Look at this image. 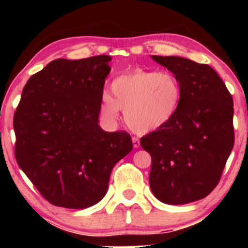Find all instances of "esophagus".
Returning a JSON list of instances; mask_svg holds the SVG:
<instances>
[{
	"mask_svg": "<svg viewBox=\"0 0 248 248\" xmlns=\"http://www.w3.org/2000/svg\"><path fill=\"white\" fill-rule=\"evenodd\" d=\"M132 141H133V147L134 148L140 147V140H139V138H135V136H134V138L132 139Z\"/></svg>",
	"mask_w": 248,
	"mask_h": 248,
	"instance_id": "obj_1",
	"label": "esophagus"
}]
</instances>
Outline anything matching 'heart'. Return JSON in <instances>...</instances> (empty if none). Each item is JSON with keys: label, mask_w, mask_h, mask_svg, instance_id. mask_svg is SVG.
I'll list each match as a JSON object with an SVG mask.
<instances>
[{"label": "heart", "mask_w": 248, "mask_h": 248, "mask_svg": "<svg viewBox=\"0 0 248 248\" xmlns=\"http://www.w3.org/2000/svg\"><path fill=\"white\" fill-rule=\"evenodd\" d=\"M104 94L101 114L116 121L120 109L133 130L148 133L160 129L177 113L182 101L181 82L170 72L136 70L118 76Z\"/></svg>", "instance_id": "obj_1"}]
</instances>
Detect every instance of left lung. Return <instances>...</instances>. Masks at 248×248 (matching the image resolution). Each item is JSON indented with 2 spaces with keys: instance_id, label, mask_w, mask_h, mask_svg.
Returning <instances> with one entry per match:
<instances>
[{
  "instance_id": "left-lung-1",
  "label": "left lung",
  "mask_w": 248,
  "mask_h": 248,
  "mask_svg": "<svg viewBox=\"0 0 248 248\" xmlns=\"http://www.w3.org/2000/svg\"><path fill=\"white\" fill-rule=\"evenodd\" d=\"M152 58L181 82L182 101L166 126L141 138V146L152 156L154 196L182 205L206 197L219 183L234 144L232 95L209 65L176 56Z\"/></svg>"
}]
</instances>
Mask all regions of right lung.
I'll use <instances>...</instances> for the list:
<instances>
[{
	"mask_svg": "<svg viewBox=\"0 0 248 248\" xmlns=\"http://www.w3.org/2000/svg\"><path fill=\"white\" fill-rule=\"evenodd\" d=\"M110 61L56 59L23 88L14 115L16 161L56 206L86 209L100 202L112 169L133 149L127 132L99 126Z\"/></svg>",
	"mask_w": 248,
	"mask_h": 248,
	"instance_id": "right-lung-1",
	"label": "right lung"
}]
</instances>
